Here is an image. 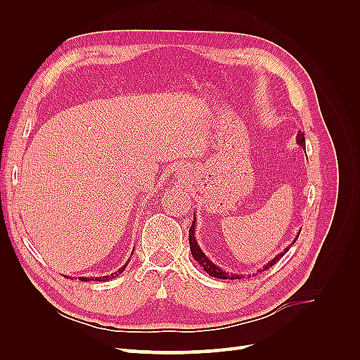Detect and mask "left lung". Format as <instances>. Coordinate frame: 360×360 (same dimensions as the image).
I'll return each instance as SVG.
<instances>
[{"label": "left lung", "instance_id": "left-lung-1", "mask_svg": "<svg viewBox=\"0 0 360 360\" xmlns=\"http://www.w3.org/2000/svg\"><path fill=\"white\" fill-rule=\"evenodd\" d=\"M297 144L304 150V134L303 132H299L297 134ZM197 217V216H195ZM195 217H193V222H192V225H191V228H189V245H191V252H192V257L195 258V261H198V264L205 270V274H209L210 276H213V278H217V279H242V278H245L242 274H230V271H226V270H224V269H221V267H217L213 261L207 257L204 252H202V249L200 248V245H198V242H197V238H195ZM299 234H300V231L297 233V236L294 237V240H292V243H296V240L299 238ZM291 243V245H292ZM290 245V246H291ZM290 246H287L284 250H282V252H279L275 258H271L269 263L266 264V266H263L261 269H258L257 270V274L258 271H263V270H267L269 267H271V266H275L276 264V261H279L282 257H284L287 252H288V249H290ZM252 275H255V274H252ZM249 278H250V275H249Z\"/></svg>", "mask_w": 360, "mask_h": 360}]
</instances>
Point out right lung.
<instances>
[{
	"instance_id": "add662e5",
	"label": "right lung",
	"mask_w": 360,
	"mask_h": 360,
	"mask_svg": "<svg viewBox=\"0 0 360 360\" xmlns=\"http://www.w3.org/2000/svg\"><path fill=\"white\" fill-rule=\"evenodd\" d=\"M132 252H134V250H132ZM129 261H130V258L126 261V264H124V266L120 267L117 271H114V274H111V275L101 276V278H86V276H79V279H81V281H84V282H89V281H110V279H114V278H117L118 275H122V274H123Z\"/></svg>"
}]
</instances>
